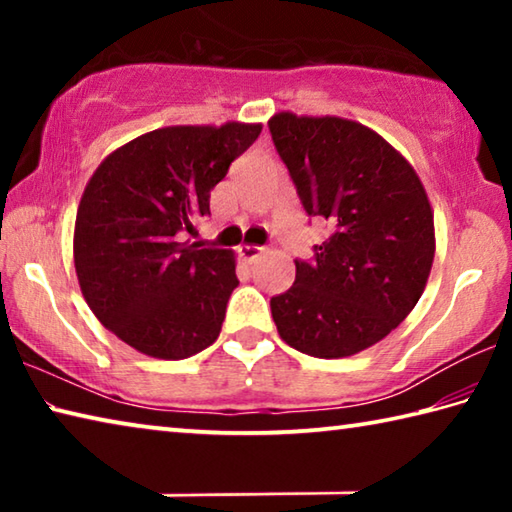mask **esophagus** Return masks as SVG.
<instances>
[{"mask_svg":"<svg viewBox=\"0 0 512 512\" xmlns=\"http://www.w3.org/2000/svg\"><path fill=\"white\" fill-rule=\"evenodd\" d=\"M239 253H241V257L246 259V262H255V259H259L264 255V248L262 246H241L239 248Z\"/></svg>","mask_w":512,"mask_h":512,"instance_id":"34e87169","label":"esophagus"}]
</instances>
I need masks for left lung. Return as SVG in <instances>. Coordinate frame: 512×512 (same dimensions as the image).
Instances as JSON below:
<instances>
[{"label": "left lung", "mask_w": 512, "mask_h": 512, "mask_svg": "<svg viewBox=\"0 0 512 512\" xmlns=\"http://www.w3.org/2000/svg\"><path fill=\"white\" fill-rule=\"evenodd\" d=\"M302 210L329 237L296 259V282L271 298L277 332L309 357L339 359L391 334L420 300L436 253L418 173L384 137L350 119L268 121Z\"/></svg>", "instance_id": "left-lung-1"}]
</instances>
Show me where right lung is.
Instances as JSON below:
<instances>
[{
    "label": "right lung",
    "mask_w": 512,
    "mask_h": 512,
    "mask_svg": "<svg viewBox=\"0 0 512 512\" xmlns=\"http://www.w3.org/2000/svg\"><path fill=\"white\" fill-rule=\"evenodd\" d=\"M259 133L237 121L158 128L110 153L90 178L76 214V275L101 325L137 352L187 359L219 336L239 284L235 255L185 237Z\"/></svg>",
    "instance_id": "add662e5"
}]
</instances>
